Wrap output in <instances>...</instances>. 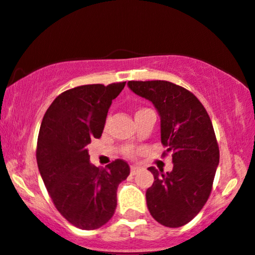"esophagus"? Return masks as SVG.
Listing matches in <instances>:
<instances>
[{
  "label": "esophagus",
  "mask_w": 255,
  "mask_h": 255,
  "mask_svg": "<svg viewBox=\"0 0 255 255\" xmlns=\"http://www.w3.org/2000/svg\"><path fill=\"white\" fill-rule=\"evenodd\" d=\"M139 170H140V168H137V166H131V168H130V174L131 175H135Z\"/></svg>",
  "instance_id": "1"
}]
</instances>
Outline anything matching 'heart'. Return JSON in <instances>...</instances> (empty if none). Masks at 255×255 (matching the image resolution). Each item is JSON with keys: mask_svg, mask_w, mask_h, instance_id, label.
I'll return each instance as SVG.
<instances>
[{"mask_svg": "<svg viewBox=\"0 0 255 255\" xmlns=\"http://www.w3.org/2000/svg\"><path fill=\"white\" fill-rule=\"evenodd\" d=\"M144 110H146V109H140V110H137V111H136V114L141 113V111H144ZM136 114H135V115H136ZM134 154H135V151H134V148H131V147L126 148V156H128V157H133Z\"/></svg>", "mask_w": 255, "mask_h": 255, "instance_id": "heart-1", "label": "heart"}]
</instances>
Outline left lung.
Masks as SVG:
<instances>
[{
	"label": "left lung",
	"mask_w": 255,
	"mask_h": 255,
	"mask_svg": "<svg viewBox=\"0 0 255 255\" xmlns=\"http://www.w3.org/2000/svg\"><path fill=\"white\" fill-rule=\"evenodd\" d=\"M148 99L160 116V141L172 152V170H148L154 181L146 203L158 223L178 228L191 222L206 204L219 163V148L209 114L188 90L169 81H128Z\"/></svg>",
	"instance_id": "1"
}]
</instances>
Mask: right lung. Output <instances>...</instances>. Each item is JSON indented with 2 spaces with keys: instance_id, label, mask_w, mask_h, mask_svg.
Instances as JSON below:
<instances>
[{
  "instance_id": "add662e5",
  "label": "right lung",
  "mask_w": 255,
  "mask_h": 255,
  "mask_svg": "<svg viewBox=\"0 0 255 255\" xmlns=\"http://www.w3.org/2000/svg\"><path fill=\"white\" fill-rule=\"evenodd\" d=\"M126 83L83 85L64 91L44 115L37 164L57 211L83 230L98 229L115 213L119 184L129 165L116 159L107 168L90 163L87 145L103 133L113 99Z\"/></svg>"
}]
</instances>
